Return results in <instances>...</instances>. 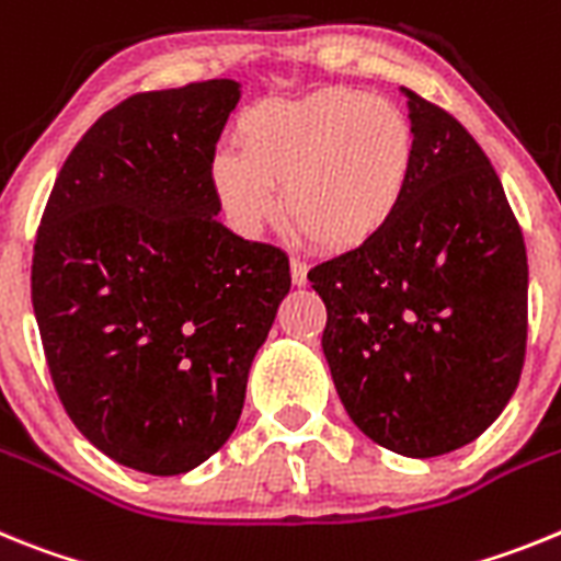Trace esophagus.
Masks as SVG:
<instances>
[{"label":"esophagus","instance_id":"obj_1","mask_svg":"<svg viewBox=\"0 0 561 561\" xmlns=\"http://www.w3.org/2000/svg\"><path fill=\"white\" fill-rule=\"evenodd\" d=\"M290 276H294V285H308V262L294 256L290 260Z\"/></svg>","mask_w":561,"mask_h":561}]
</instances>
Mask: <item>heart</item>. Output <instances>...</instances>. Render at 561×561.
<instances>
[{
    "label": "heart",
    "mask_w": 561,
    "mask_h": 561,
    "mask_svg": "<svg viewBox=\"0 0 561 561\" xmlns=\"http://www.w3.org/2000/svg\"><path fill=\"white\" fill-rule=\"evenodd\" d=\"M415 169V129L389 101L362 90H321L265 101L240 118V149L211 158L228 222L260 233L276 214L328 251H350L401 211Z\"/></svg>",
    "instance_id": "b5f03b06"
}]
</instances>
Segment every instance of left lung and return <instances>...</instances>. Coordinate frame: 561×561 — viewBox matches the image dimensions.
I'll list each match as a JSON object with an SVG mask.
<instances>
[{
	"label": "left lung",
	"instance_id": "left-lung-1",
	"mask_svg": "<svg viewBox=\"0 0 561 561\" xmlns=\"http://www.w3.org/2000/svg\"><path fill=\"white\" fill-rule=\"evenodd\" d=\"M415 169L378 237L308 274L321 350L369 440L437 457L480 437L514 396L528 339V256L503 183L466 126L403 90Z\"/></svg>",
	"mask_w": 561,
	"mask_h": 561
}]
</instances>
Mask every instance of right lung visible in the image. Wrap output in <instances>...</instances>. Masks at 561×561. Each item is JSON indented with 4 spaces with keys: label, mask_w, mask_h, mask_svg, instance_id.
Masks as SVG:
<instances>
[{
    "label": "right lung",
    "mask_w": 561,
    "mask_h": 561,
    "mask_svg": "<svg viewBox=\"0 0 561 561\" xmlns=\"http://www.w3.org/2000/svg\"><path fill=\"white\" fill-rule=\"evenodd\" d=\"M240 84L138 92L76 144L33 245V313L76 428L126 469L192 471L231 437L290 290L285 251L217 214Z\"/></svg>",
    "instance_id": "1"
}]
</instances>
